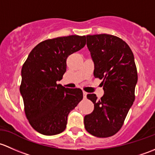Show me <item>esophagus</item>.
Returning a JSON list of instances; mask_svg holds the SVG:
<instances>
[{"label":"esophagus","mask_w":155,"mask_h":155,"mask_svg":"<svg viewBox=\"0 0 155 155\" xmlns=\"http://www.w3.org/2000/svg\"><path fill=\"white\" fill-rule=\"evenodd\" d=\"M83 95H84V99H86V98H87V92H83Z\"/></svg>","instance_id":"obj_1"}]
</instances>
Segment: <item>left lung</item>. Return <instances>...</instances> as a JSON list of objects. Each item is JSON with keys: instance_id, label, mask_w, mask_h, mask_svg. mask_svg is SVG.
<instances>
[{"instance_id": "8db88e82", "label": "left lung", "mask_w": 155, "mask_h": 155, "mask_svg": "<svg viewBox=\"0 0 155 155\" xmlns=\"http://www.w3.org/2000/svg\"><path fill=\"white\" fill-rule=\"evenodd\" d=\"M87 45L94 63V76L102 80L104 94L87 98L94 110L84 116L85 128L97 137L116 134L123 125L135 99L137 71L131 49L125 41L109 34L87 36Z\"/></svg>"}]
</instances>
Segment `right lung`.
<instances>
[{
	"label": "right lung",
	"instance_id": "obj_1",
	"mask_svg": "<svg viewBox=\"0 0 155 155\" xmlns=\"http://www.w3.org/2000/svg\"><path fill=\"white\" fill-rule=\"evenodd\" d=\"M85 45V36L47 39L30 51L24 63L20 92L27 118L39 133L46 136L62 133L68 113L83 99L81 89L65 88L57 81L66 72L67 57Z\"/></svg>",
	"mask_w": 155,
	"mask_h": 155
}]
</instances>
